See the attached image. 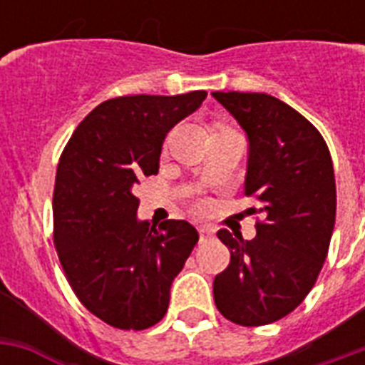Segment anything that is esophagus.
<instances>
[{"instance_id":"1","label":"esophagus","mask_w":365,"mask_h":365,"mask_svg":"<svg viewBox=\"0 0 365 365\" xmlns=\"http://www.w3.org/2000/svg\"><path fill=\"white\" fill-rule=\"evenodd\" d=\"M199 235H200V242H206V240L212 239V231L208 227H199Z\"/></svg>"}]
</instances>
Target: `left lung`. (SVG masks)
<instances>
[{
    "label": "left lung",
    "mask_w": 365,
    "mask_h": 365,
    "mask_svg": "<svg viewBox=\"0 0 365 365\" xmlns=\"http://www.w3.org/2000/svg\"><path fill=\"white\" fill-rule=\"evenodd\" d=\"M212 96L248 136L244 193L255 195L265 216L252 240L217 231L231 261L214 278V301L231 322L265 326L301 305L322 271L337 206L334 163L317 126L282 100L263 93Z\"/></svg>",
    "instance_id": "left-lung-1"
}]
</instances>
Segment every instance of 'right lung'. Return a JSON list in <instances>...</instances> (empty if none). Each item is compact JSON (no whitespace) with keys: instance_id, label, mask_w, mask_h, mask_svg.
Segmentation results:
<instances>
[{"instance_id":"add662e5","label":"right lung","mask_w":365,"mask_h":365,"mask_svg":"<svg viewBox=\"0 0 365 365\" xmlns=\"http://www.w3.org/2000/svg\"><path fill=\"white\" fill-rule=\"evenodd\" d=\"M206 91L119 96L96 106L60 155L53 195L54 246L73 294L119 329L163 320L172 280L199 240L183 220L155 227L136 217L140 178L159 172L163 142Z\"/></svg>"}]
</instances>
